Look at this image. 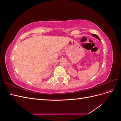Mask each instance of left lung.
Segmentation results:
<instances>
[{"label": "left lung", "instance_id": "1", "mask_svg": "<svg viewBox=\"0 0 121 121\" xmlns=\"http://www.w3.org/2000/svg\"><path fill=\"white\" fill-rule=\"evenodd\" d=\"M91 35H92V36H93V37H95V38H96L98 39L99 40H100V38H99L96 34H92Z\"/></svg>", "mask_w": 121, "mask_h": 121}]
</instances>
